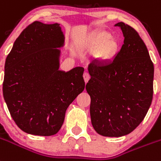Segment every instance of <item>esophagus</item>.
I'll return each instance as SVG.
<instances>
[{
  "mask_svg": "<svg viewBox=\"0 0 161 161\" xmlns=\"http://www.w3.org/2000/svg\"><path fill=\"white\" fill-rule=\"evenodd\" d=\"M83 79H84L85 82L86 83V82L89 81V79H90V75H89L87 73H84V74H83Z\"/></svg>",
  "mask_w": 161,
  "mask_h": 161,
  "instance_id": "1",
  "label": "esophagus"
}]
</instances>
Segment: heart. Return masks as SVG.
<instances>
[{
  "label": "heart",
  "instance_id": "1",
  "mask_svg": "<svg viewBox=\"0 0 161 161\" xmlns=\"http://www.w3.org/2000/svg\"><path fill=\"white\" fill-rule=\"evenodd\" d=\"M89 49L98 51V56L104 61L113 59L119 50L117 40L112 39V35L107 31H100L92 36L88 44Z\"/></svg>",
  "mask_w": 161,
  "mask_h": 161
}]
</instances>
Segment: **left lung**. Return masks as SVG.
<instances>
[{
	"instance_id": "obj_1",
	"label": "left lung",
	"mask_w": 161,
	"mask_h": 161,
	"mask_svg": "<svg viewBox=\"0 0 161 161\" xmlns=\"http://www.w3.org/2000/svg\"><path fill=\"white\" fill-rule=\"evenodd\" d=\"M124 44L114 59L88 65L90 114L100 135L121 137L132 132L144 119L153 96L154 65L144 42L129 25L118 22Z\"/></svg>"
}]
</instances>
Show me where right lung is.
Here are the masks:
<instances>
[{
  "label": "right lung",
  "mask_w": 161,
  "mask_h": 161,
  "mask_svg": "<svg viewBox=\"0 0 161 161\" xmlns=\"http://www.w3.org/2000/svg\"><path fill=\"white\" fill-rule=\"evenodd\" d=\"M60 24L36 21L17 38L5 64L3 96L22 131L51 136L64 122L67 108L84 90L82 67L59 70Z\"/></svg>",
  "instance_id": "1"
}]
</instances>
